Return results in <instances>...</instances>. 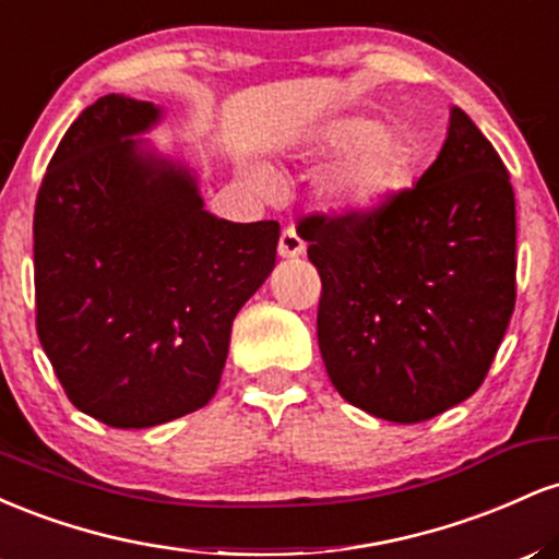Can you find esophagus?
I'll list each match as a JSON object with an SVG mask.
<instances>
[{"instance_id": "esophagus-1", "label": "esophagus", "mask_w": 559, "mask_h": 559, "mask_svg": "<svg viewBox=\"0 0 559 559\" xmlns=\"http://www.w3.org/2000/svg\"><path fill=\"white\" fill-rule=\"evenodd\" d=\"M305 252V241L299 239V234L292 226L281 230V239H278V254L281 258H299Z\"/></svg>"}]
</instances>
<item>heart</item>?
Returning a JSON list of instances; mask_svg holds the SVG:
<instances>
[{"label": "heart", "mask_w": 559, "mask_h": 559, "mask_svg": "<svg viewBox=\"0 0 559 559\" xmlns=\"http://www.w3.org/2000/svg\"><path fill=\"white\" fill-rule=\"evenodd\" d=\"M323 155H342L323 178V199L338 213H365L386 194L400 173V146L370 120H338L318 139ZM254 186L265 189L267 178L252 170Z\"/></svg>", "instance_id": "obj_1"}]
</instances>
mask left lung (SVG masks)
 I'll list each match as a JSON object with an SVG mask.
<instances>
[{"label":"left lung","mask_w":559,"mask_h":559,"mask_svg":"<svg viewBox=\"0 0 559 559\" xmlns=\"http://www.w3.org/2000/svg\"><path fill=\"white\" fill-rule=\"evenodd\" d=\"M297 230L323 284L320 355L346 402L420 423L484 383L515 310V194L460 107L418 183Z\"/></svg>","instance_id":"1"}]
</instances>
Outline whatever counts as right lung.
<instances>
[{
	"instance_id": "obj_1",
	"label": "right lung",
	"mask_w": 559,
	"mask_h": 559,
	"mask_svg": "<svg viewBox=\"0 0 559 559\" xmlns=\"http://www.w3.org/2000/svg\"><path fill=\"white\" fill-rule=\"evenodd\" d=\"M152 102L107 94L49 159L34 213L38 342L68 400L112 428L204 407L230 325L275 267V221L204 210L186 165L133 141Z\"/></svg>"
}]
</instances>
